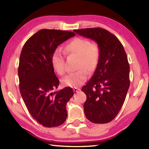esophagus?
Listing matches in <instances>:
<instances>
[{
  "instance_id": "1",
  "label": "esophagus",
  "mask_w": 149,
  "mask_h": 149,
  "mask_svg": "<svg viewBox=\"0 0 149 149\" xmlns=\"http://www.w3.org/2000/svg\"><path fill=\"white\" fill-rule=\"evenodd\" d=\"M79 91H80L79 88H78V87H74V92H78Z\"/></svg>"
}]
</instances>
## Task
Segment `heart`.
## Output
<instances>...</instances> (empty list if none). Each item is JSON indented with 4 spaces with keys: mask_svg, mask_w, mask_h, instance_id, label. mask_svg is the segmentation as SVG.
Instances as JSON below:
<instances>
[{
    "mask_svg": "<svg viewBox=\"0 0 149 149\" xmlns=\"http://www.w3.org/2000/svg\"><path fill=\"white\" fill-rule=\"evenodd\" d=\"M64 52L67 54L78 57L77 71L71 73L63 78L62 81L66 86L76 87L86 81L88 72L93 73L97 68L100 57V48L98 42H91L89 39L75 37L65 45ZM51 62L58 74L63 75L65 72L64 54L58 49L52 54Z\"/></svg>",
    "mask_w": 149,
    "mask_h": 149,
    "instance_id": "heart-1",
    "label": "heart"
}]
</instances>
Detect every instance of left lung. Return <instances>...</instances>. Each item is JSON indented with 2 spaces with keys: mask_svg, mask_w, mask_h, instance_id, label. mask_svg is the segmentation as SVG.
<instances>
[{
  "mask_svg": "<svg viewBox=\"0 0 149 149\" xmlns=\"http://www.w3.org/2000/svg\"><path fill=\"white\" fill-rule=\"evenodd\" d=\"M74 31L95 41L100 48L97 68L81 89L87 96L84 105L85 115L93 123H108L120 112L130 87L127 55L119 39L101 27L75 29Z\"/></svg>",
  "mask_w": 149,
  "mask_h": 149,
  "instance_id": "left-lung-1",
  "label": "left lung"
}]
</instances>
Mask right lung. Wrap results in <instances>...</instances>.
I'll return each instance as SVG.
<instances>
[{"instance_id":"1","label":"right lung","mask_w":149,"mask_h":149,"mask_svg":"<svg viewBox=\"0 0 149 149\" xmlns=\"http://www.w3.org/2000/svg\"><path fill=\"white\" fill-rule=\"evenodd\" d=\"M74 32L39 30L24 44L19 57V91L30 114L45 127H57L67 118L66 103L74 95L71 87L53 91L59 79L51 57L57 47L75 36Z\"/></svg>"}]
</instances>
